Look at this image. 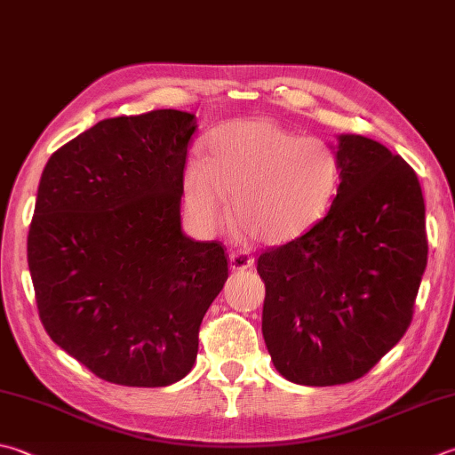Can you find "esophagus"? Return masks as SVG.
I'll return each instance as SVG.
<instances>
[{"label": "esophagus", "instance_id": "34e87169", "mask_svg": "<svg viewBox=\"0 0 455 455\" xmlns=\"http://www.w3.org/2000/svg\"><path fill=\"white\" fill-rule=\"evenodd\" d=\"M253 265V257L250 251H231L229 253V269L231 271H243L250 269Z\"/></svg>", "mask_w": 455, "mask_h": 455}]
</instances>
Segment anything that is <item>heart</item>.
<instances>
[{
  "mask_svg": "<svg viewBox=\"0 0 455 455\" xmlns=\"http://www.w3.org/2000/svg\"><path fill=\"white\" fill-rule=\"evenodd\" d=\"M339 156L316 136H297L267 118H242L210 134L205 156L186 162L182 192L194 226L216 234L228 221L265 243L313 228L334 198Z\"/></svg>",
  "mask_w": 455,
  "mask_h": 455,
  "instance_id": "heart-1",
  "label": "heart"
}]
</instances>
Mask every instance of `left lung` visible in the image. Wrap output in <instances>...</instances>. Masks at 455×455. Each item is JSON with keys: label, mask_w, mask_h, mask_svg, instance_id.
Returning a JSON list of instances; mask_svg holds the SVG:
<instances>
[{"label": "left lung", "mask_w": 455, "mask_h": 455, "mask_svg": "<svg viewBox=\"0 0 455 455\" xmlns=\"http://www.w3.org/2000/svg\"><path fill=\"white\" fill-rule=\"evenodd\" d=\"M337 156L327 216L257 259L265 345L279 374L305 387L361 379L404 337L427 263L408 162L358 134L339 136Z\"/></svg>", "instance_id": "obj_1"}]
</instances>
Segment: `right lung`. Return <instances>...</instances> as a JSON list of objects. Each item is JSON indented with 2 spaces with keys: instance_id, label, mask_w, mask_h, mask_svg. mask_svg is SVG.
I'll list each match as a JSON object with an SVG mask.
<instances>
[{
  "instance_id": "add662e5",
  "label": "right lung",
  "mask_w": 455,
  "mask_h": 455,
  "mask_svg": "<svg viewBox=\"0 0 455 455\" xmlns=\"http://www.w3.org/2000/svg\"><path fill=\"white\" fill-rule=\"evenodd\" d=\"M196 116L107 118L53 152L28 237L39 319L99 379L168 387L192 371L205 311L228 279L220 242L184 235Z\"/></svg>"
}]
</instances>
